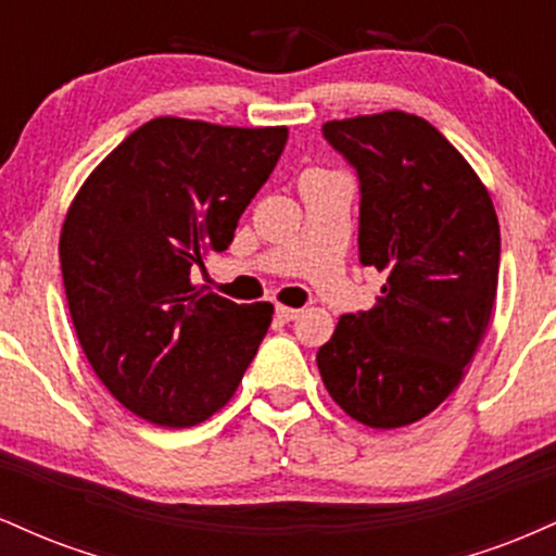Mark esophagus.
<instances>
[{
    "label": "esophagus",
    "instance_id": "1",
    "mask_svg": "<svg viewBox=\"0 0 556 556\" xmlns=\"http://www.w3.org/2000/svg\"><path fill=\"white\" fill-rule=\"evenodd\" d=\"M300 316L298 308H287V305H277V318L279 321H295Z\"/></svg>",
    "mask_w": 556,
    "mask_h": 556
}]
</instances>
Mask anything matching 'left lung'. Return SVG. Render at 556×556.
Listing matches in <instances>:
<instances>
[{"label":"left lung","mask_w":556,"mask_h":556,"mask_svg":"<svg viewBox=\"0 0 556 556\" xmlns=\"http://www.w3.org/2000/svg\"><path fill=\"white\" fill-rule=\"evenodd\" d=\"M361 182L358 253L387 282L344 314L316 363L331 400L371 429L437 410L486 334L500 279L489 190L431 123L405 112L321 127Z\"/></svg>","instance_id":"left-lung-1"}]
</instances>
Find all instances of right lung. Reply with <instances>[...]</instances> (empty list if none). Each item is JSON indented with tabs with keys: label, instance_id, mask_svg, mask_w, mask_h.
<instances>
[{
	"label": "right lung",
	"instance_id": "obj_1",
	"mask_svg": "<svg viewBox=\"0 0 556 556\" xmlns=\"http://www.w3.org/2000/svg\"><path fill=\"white\" fill-rule=\"evenodd\" d=\"M285 143L287 127L156 117L75 195L60 235L70 316L101 384L138 418L201 424L258 353L274 305L203 292L190 274L227 251Z\"/></svg>",
	"mask_w": 556,
	"mask_h": 556
}]
</instances>
